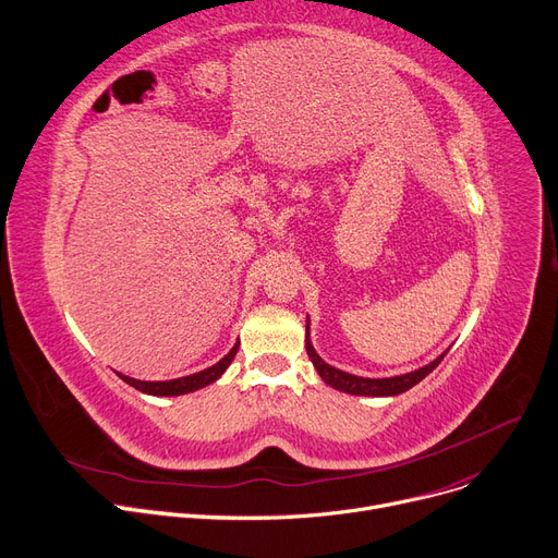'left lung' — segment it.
<instances>
[{"label": "left lung", "instance_id": "1", "mask_svg": "<svg viewBox=\"0 0 558 558\" xmlns=\"http://www.w3.org/2000/svg\"><path fill=\"white\" fill-rule=\"evenodd\" d=\"M305 345H307V354L316 367L318 377L331 386L333 390H341L348 395H359V397H395L401 395L405 390H411L413 386H417L426 375H430L433 369L439 365V361L447 356V352H441L437 359H433L430 363L413 369V373L405 375H397V377H384V379H369V377H356L345 373V369L333 367L329 363H325L318 352L312 345V337H310V316H307V327H305Z\"/></svg>", "mask_w": 558, "mask_h": 558}]
</instances>
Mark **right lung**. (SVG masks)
Instances as JSON below:
<instances>
[{
	"label": "right lung",
	"instance_id": "add662e5",
	"mask_svg": "<svg viewBox=\"0 0 558 558\" xmlns=\"http://www.w3.org/2000/svg\"><path fill=\"white\" fill-rule=\"evenodd\" d=\"M238 348H240V341L229 350V354L221 356L215 365L206 367V369H199V373L195 375H189V377H179V379H168V381H141V379H132L128 375H121L117 373L125 384H130L132 388H136L138 392H145V395H153V397H179V395H189V392H195L199 388H206L210 384H215L221 375L227 373V367L231 365V361L235 359L238 354Z\"/></svg>",
	"mask_w": 558,
	"mask_h": 558
}]
</instances>
